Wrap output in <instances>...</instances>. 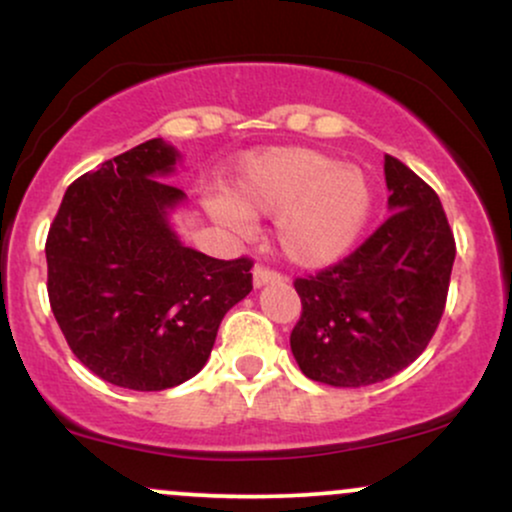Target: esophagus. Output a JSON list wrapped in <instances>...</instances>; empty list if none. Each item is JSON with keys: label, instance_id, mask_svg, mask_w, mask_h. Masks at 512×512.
<instances>
[{"label": "esophagus", "instance_id": "34e87169", "mask_svg": "<svg viewBox=\"0 0 512 512\" xmlns=\"http://www.w3.org/2000/svg\"><path fill=\"white\" fill-rule=\"evenodd\" d=\"M279 281H281V274L272 272V269L260 267V264L252 269V284H255V289H262V286L267 284H279Z\"/></svg>", "mask_w": 512, "mask_h": 512}]
</instances>
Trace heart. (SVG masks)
<instances>
[{"mask_svg":"<svg viewBox=\"0 0 512 512\" xmlns=\"http://www.w3.org/2000/svg\"><path fill=\"white\" fill-rule=\"evenodd\" d=\"M373 204V182L363 168L308 146H279L245 158L233 195H211L204 209L238 236H250L252 216L276 219L281 255L301 269H322L356 248Z\"/></svg>","mask_w":512,"mask_h":512,"instance_id":"heart-1","label":"heart"}]
</instances>
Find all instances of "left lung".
<instances>
[{
    "label": "left lung",
    "instance_id": "8db88e82",
    "mask_svg": "<svg viewBox=\"0 0 512 512\" xmlns=\"http://www.w3.org/2000/svg\"><path fill=\"white\" fill-rule=\"evenodd\" d=\"M387 219L356 252L296 279L303 313L291 351L305 378L363 387L392 378L431 342L455 262L440 199L414 170L385 156Z\"/></svg>",
    "mask_w": 512,
    "mask_h": 512
}]
</instances>
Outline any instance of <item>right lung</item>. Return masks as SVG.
Instances as JSON below:
<instances>
[{
    "label": "right lung",
    "instance_id": "obj_1",
    "mask_svg": "<svg viewBox=\"0 0 512 512\" xmlns=\"http://www.w3.org/2000/svg\"><path fill=\"white\" fill-rule=\"evenodd\" d=\"M180 158L149 139L81 175L45 243L50 305L69 349L127 390H168L197 375L223 315L252 291L248 257L214 260L173 228L187 195L163 180Z\"/></svg>",
    "mask_w": 512,
    "mask_h": 512
}]
</instances>
